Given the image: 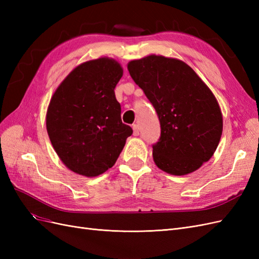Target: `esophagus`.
<instances>
[{
  "label": "esophagus",
  "mask_w": 259,
  "mask_h": 259,
  "mask_svg": "<svg viewBox=\"0 0 259 259\" xmlns=\"http://www.w3.org/2000/svg\"><path fill=\"white\" fill-rule=\"evenodd\" d=\"M133 131H134V135H135V136H138V135H139V126H138L137 124L133 125Z\"/></svg>",
  "instance_id": "esophagus-1"
}]
</instances>
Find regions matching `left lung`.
I'll return each instance as SVG.
<instances>
[{"label": "left lung", "instance_id": "8db88e82", "mask_svg": "<svg viewBox=\"0 0 259 259\" xmlns=\"http://www.w3.org/2000/svg\"><path fill=\"white\" fill-rule=\"evenodd\" d=\"M127 69L159 116L161 135L152 145L156 166L178 176L197 170L214 154L223 133L213 93L178 59L150 55Z\"/></svg>", "mask_w": 259, "mask_h": 259}]
</instances>
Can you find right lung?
Returning a JSON list of instances; mask_svg holds the SVG:
<instances>
[{"label": "right lung", "mask_w": 259, "mask_h": 259, "mask_svg": "<svg viewBox=\"0 0 259 259\" xmlns=\"http://www.w3.org/2000/svg\"><path fill=\"white\" fill-rule=\"evenodd\" d=\"M123 75L119 62L99 58L77 66L51 99L46 128L65 165L76 174L95 177L114 165L126 138L114 89Z\"/></svg>", "instance_id": "obj_1"}]
</instances>
